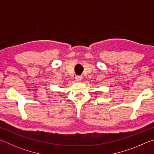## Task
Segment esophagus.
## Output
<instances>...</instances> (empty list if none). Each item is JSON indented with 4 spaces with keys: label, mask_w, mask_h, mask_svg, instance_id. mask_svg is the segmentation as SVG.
I'll return each instance as SVG.
<instances>
[{
    "label": "esophagus",
    "mask_w": 154,
    "mask_h": 154,
    "mask_svg": "<svg viewBox=\"0 0 154 154\" xmlns=\"http://www.w3.org/2000/svg\"><path fill=\"white\" fill-rule=\"evenodd\" d=\"M75 80H76L77 82H80L82 80V77L77 75V76H75Z\"/></svg>",
    "instance_id": "1"
}]
</instances>
